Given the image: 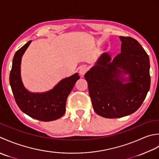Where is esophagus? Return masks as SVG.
<instances>
[{
    "label": "esophagus",
    "instance_id": "34e87169",
    "mask_svg": "<svg viewBox=\"0 0 159 159\" xmlns=\"http://www.w3.org/2000/svg\"><path fill=\"white\" fill-rule=\"evenodd\" d=\"M86 71H87V67L86 66H80V69H79V73H80V74L82 76H83L84 74H85L86 73Z\"/></svg>",
    "mask_w": 159,
    "mask_h": 159
}]
</instances>
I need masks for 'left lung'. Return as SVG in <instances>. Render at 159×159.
<instances>
[{
	"label": "left lung",
	"mask_w": 159,
	"mask_h": 159,
	"mask_svg": "<svg viewBox=\"0 0 159 159\" xmlns=\"http://www.w3.org/2000/svg\"><path fill=\"white\" fill-rule=\"evenodd\" d=\"M119 38L121 53L113 60L108 53H102L84 75L94 111L105 118L123 117L137 111L150 87L147 53L135 39Z\"/></svg>",
	"instance_id": "8db88e82"
}]
</instances>
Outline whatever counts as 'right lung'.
Segmentation results:
<instances>
[{"instance_id":"add662e5","label":"right lung","mask_w":159,"mask_h":159,"mask_svg":"<svg viewBox=\"0 0 159 159\" xmlns=\"http://www.w3.org/2000/svg\"><path fill=\"white\" fill-rule=\"evenodd\" d=\"M31 43L29 41L16 51L12 61L9 83L19 108L31 117L43 121H51L61 117L66 111L68 96L80 79L76 73L61 80L53 88L44 93H32L26 89L20 75L22 57Z\"/></svg>"}]
</instances>
